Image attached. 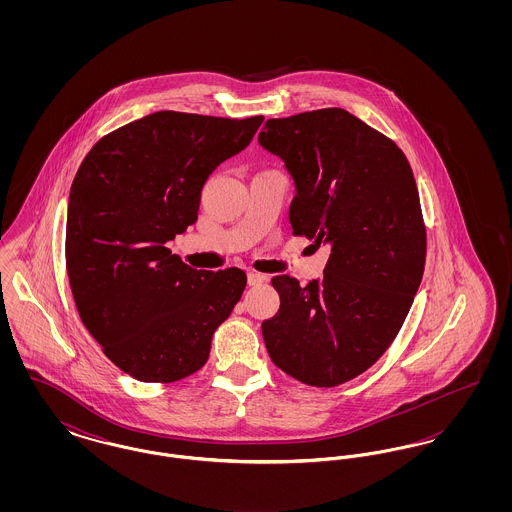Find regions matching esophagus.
Returning a JSON list of instances; mask_svg holds the SVG:
<instances>
[{"label":"esophagus","mask_w":512,"mask_h":512,"mask_svg":"<svg viewBox=\"0 0 512 512\" xmlns=\"http://www.w3.org/2000/svg\"><path fill=\"white\" fill-rule=\"evenodd\" d=\"M267 282V276L265 274H259V272H247V284L249 286H259Z\"/></svg>","instance_id":"esophagus-1"}]
</instances>
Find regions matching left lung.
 I'll return each instance as SVG.
<instances>
[{
  "label": "left lung",
  "instance_id": "left-lung-1",
  "mask_svg": "<svg viewBox=\"0 0 512 512\" xmlns=\"http://www.w3.org/2000/svg\"><path fill=\"white\" fill-rule=\"evenodd\" d=\"M259 144L284 161L295 236L330 245L307 286L280 274V309L263 322L272 363L332 388L374 365L401 330L426 261V228L405 153L345 109L268 119Z\"/></svg>",
  "mask_w": 512,
  "mask_h": 512
}]
</instances>
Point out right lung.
Segmentation results:
<instances>
[{
  "label": "right lung",
  "instance_id": "obj_1",
  "mask_svg": "<svg viewBox=\"0 0 512 512\" xmlns=\"http://www.w3.org/2000/svg\"><path fill=\"white\" fill-rule=\"evenodd\" d=\"M261 122L157 111L101 138L74 176V303L103 353L140 382H176L205 365L244 293V270L188 267L167 244L194 224L203 184Z\"/></svg>",
  "mask_w": 512,
  "mask_h": 512
}]
</instances>
